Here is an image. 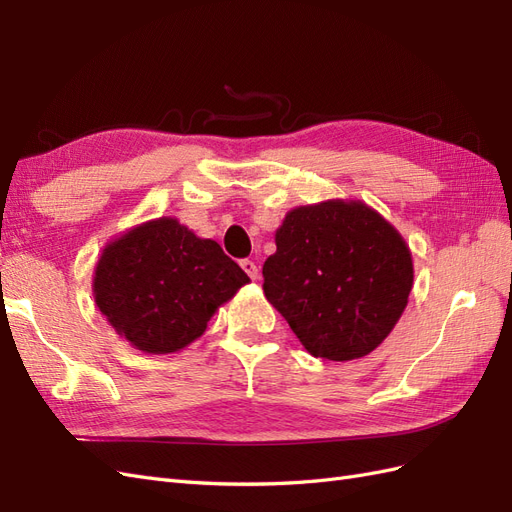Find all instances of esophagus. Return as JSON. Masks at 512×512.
<instances>
[{"label": "esophagus", "mask_w": 512, "mask_h": 512, "mask_svg": "<svg viewBox=\"0 0 512 512\" xmlns=\"http://www.w3.org/2000/svg\"><path fill=\"white\" fill-rule=\"evenodd\" d=\"M241 269L252 277V280H258V267H256V262L254 260H241Z\"/></svg>", "instance_id": "34e87169"}]
</instances>
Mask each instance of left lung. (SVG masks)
I'll return each mask as SVG.
<instances>
[{
	"mask_svg": "<svg viewBox=\"0 0 512 512\" xmlns=\"http://www.w3.org/2000/svg\"><path fill=\"white\" fill-rule=\"evenodd\" d=\"M275 245L262 290L309 354L361 359L404 314L414 282L410 247L361 200L292 209Z\"/></svg>",
	"mask_w": 512,
	"mask_h": 512,
	"instance_id": "left-lung-1",
	"label": "left lung"
}]
</instances>
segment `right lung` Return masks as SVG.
Returning <instances> with one entry per match:
<instances>
[{
	"instance_id": "add662e5",
	"label": "right lung",
	"mask_w": 512,
	"mask_h": 512,
	"mask_svg": "<svg viewBox=\"0 0 512 512\" xmlns=\"http://www.w3.org/2000/svg\"><path fill=\"white\" fill-rule=\"evenodd\" d=\"M250 277L220 243L175 218H158L108 243L94 297L111 327L147 354H170L205 333L218 307Z\"/></svg>"
}]
</instances>
